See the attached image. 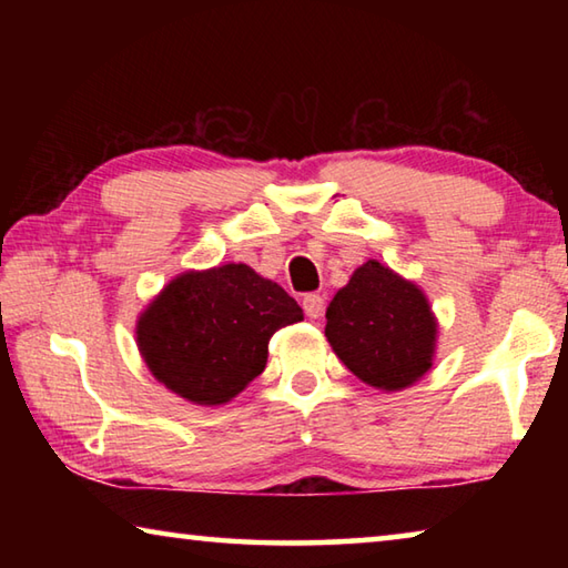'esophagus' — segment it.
<instances>
[{
	"label": "esophagus",
	"instance_id": "34e87169",
	"mask_svg": "<svg viewBox=\"0 0 568 568\" xmlns=\"http://www.w3.org/2000/svg\"><path fill=\"white\" fill-rule=\"evenodd\" d=\"M303 311L307 318H321L325 311V297L321 293H305L303 295Z\"/></svg>",
	"mask_w": 568,
	"mask_h": 568
}]
</instances>
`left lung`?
<instances>
[{
	"instance_id": "obj_1",
	"label": "left lung",
	"mask_w": 568,
	"mask_h": 568,
	"mask_svg": "<svg viewBox=\"0 0 568 568\" xmlns=\"http://www.w3.org/2000/svg\"><path fill=\"white\" fill-rule=\"evenodd\" d=\"M325 338L361 381L383 390L416 383L430 368L436 321L416 285L368 261L325 311Z\"/></svg>"
}]
</instances>
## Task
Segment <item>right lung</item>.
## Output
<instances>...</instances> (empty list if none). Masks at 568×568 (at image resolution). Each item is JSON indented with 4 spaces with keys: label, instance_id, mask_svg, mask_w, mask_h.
<instances>
[{
    "label": "right lung",
    "instance_id": "right-lung-1",
    "mask_svg": "<svg viewBox=\"0 0 568 568\" xmlns=\"http://www.w3.org/2000/svg\"><path fill=\"white\" fill-rule=\"evenodd\" d=\"M297 321L301 305L281 285L230 263L175 277L142 313L138 343L160 383L217 406L261 376L273 333Z\"/></svg>",
    "mask_w": 568,
    "mask_h": 568
}]
</instances>
